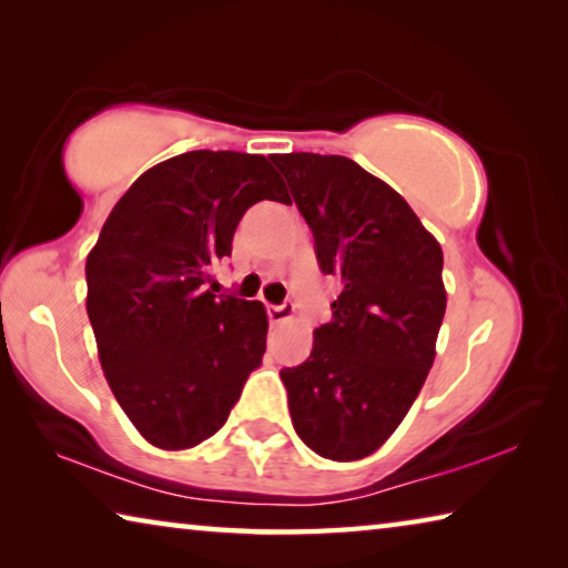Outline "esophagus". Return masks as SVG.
Returning <instances> with one entry per match:
<instances>
[{"label":"esophagus","mask_w":568,"mask_h":568,"mask_svg":"<svg viewBox=\"0 0 568 568\" xmlns=\"http://www.w3.org/2000/svg\"><path fill=\"white\" fill-rule=\"evenodd\" d=\"M295 313V303L285 301L283 305H267V318H271V323H285L291 321Z\"/></svg>","instance_id":"esophagus-1"}]
</instances>
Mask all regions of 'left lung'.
I'll return each instance as SVG.
<instances>
[{
  "instance_id": "obj_1",
  "label": "left lung",
  "mask_w": 568,
  "mask_h": 568,
  "mask_svg": "<svg viewBox=\"0 0 568 568\" xmlns=\"http://www.w3.org/2000/svg\"><path fill=\"white\" fill-rule=\"evenodd\" d=\"M325 275L341 281L313 351L283 368L293 428L331 460H358L406 418L436 358L444 250L386 182L341 155H273Z\"/></svg>"
}]
</instances>
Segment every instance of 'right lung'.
Wrapping results in <instances>:
<instances>
[{"label": "right lung", "mask_w": 568, "mask_h": 568, "mask_svg": "<svg viewBox=\"0 0 568 568\" xmlns=\"http://www.w3.org/2000/svg\"><path fill=\"white\" fill-rule=\"evenodd\" d=\"M261 200H287L267 158L192 150L132 182L88 255L104 378L152 446L182 450L217 434L263 361V303L207 287Z\"/></svg>", "instance_id": "right-lung-1"}]
</instances>
